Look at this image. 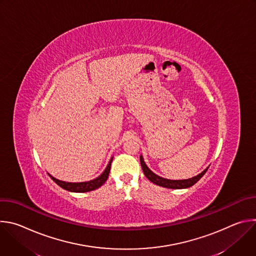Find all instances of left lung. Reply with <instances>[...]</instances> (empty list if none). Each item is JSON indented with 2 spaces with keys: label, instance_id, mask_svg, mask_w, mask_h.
Here are the masks:
<instances>
[{
  "label": "left lung",
  "instance_id": "8db88e82",
  "mask_svg": "<svg viewBox=\"0 0 256 256\" xmlns=\"http://www.w3.org/2000/svg\"><path fill=\"white\" fill-rule=\"evenodd\" d=\"M140 165H142V169L144 171V174L146 175L151 182L153 184L162 186V188H171V190H184V188H188L190 186H192L194 184H196V182L204 175V173L206 172V170L208 169V167H206L202 172H200V174H198L196 176H194L192 178L188 179H180V180H173V179H167L164 177H161L159 175H157L156 173H154L148 166L147 164L144 163L142 156H140Z\"/></svg>",
  "mask_w": 256,
  "mask_h": 256
}]
</instances>
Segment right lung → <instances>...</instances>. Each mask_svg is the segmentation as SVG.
<instances>
[{"label": "right lung", "instance_id": "obj_1", "mask_svg": "<svg viewBox=\"0 0 256 256\" xmlns=\"http://www.w3.org/2000/svg\"><path fill=\"white\" fill-rule=\"evenodd\" d=\"M114 157L109 160L105 170L96 178L89 180V181H83V182H66V181H62L60 179L54 178V176H52L50 174H48L50 176V178L56 182V184L60 186L62 188L70 192H92L94 190L99 188L102 184H104V182L107 180L109 172H110V166H112V162Z\"/></svg>", "mask_w": 256, "mask_h": 256}]
</instances>
